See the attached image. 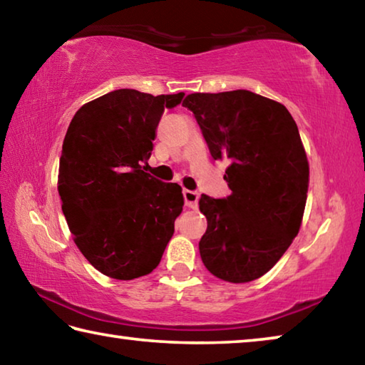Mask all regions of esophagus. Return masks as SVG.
<instances>
[{
    "label": "esophagus",
    "instance_id": "34e87169",
    "mask_svg": "<svg viewBox=\"0 0 365 365\" xmlns=\"http://www.w3.org/2000/svg\"><path fill=\"white\" fill-rule=\"evenodd\" d=\"M183 200L185 206L195 209L197 206V201H200V193H196L193 190H183Z\"/></svg>",
    "mask_w": 365,
    "mask_h": 365
}]
</instances>
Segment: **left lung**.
<instances>
[{
	"label": "left lung",
	"instance_id": "8db88e82",
	"mask_svg": "<svg viewBox=\"0 0 365 365\" xmlns=\"http://www.w3.org/2000/svg\"><path fill=\"white\" fill-rule=\"evenodd\" d=\"M182 106L195 114L212 159L228 163L230 195L200 200L202 262L225 282L256 280L288 250L304 214L309 164L298 125L283 104L248 90L191 93Z\"/></svg>",
	"mask_w": 365,
	"mask_h": 365
}]
</instances>
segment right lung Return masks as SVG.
<instances>
[{"label": "right lung", "instance_id": "right-lung-1", "mask_svg": "<svg viewBox=\"0 0 365 365\" xmlns=\"http://www.w3.org/2000/svg\"><path fill=\"white\" fill-rule=\"evenodd\" d=\"M183 93L120 88L80 108L67 128L58 191L73 242L96 270L133 280L158 267L183 195L145 172L165 108Z\"/></svg>", "mask_w": 365, "mask_h": 365}]
</instances>
